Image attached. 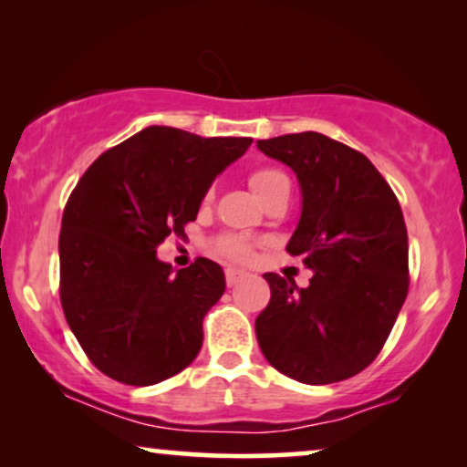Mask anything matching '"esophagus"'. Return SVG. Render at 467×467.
<instances>
[{
    "instance_id": "34e87169",
    "label": "esophagus",
    "mask_w": 467,
    "mask_h": 467,
    "mask_svg": "<svg viewBox=\"0 0 467 467\" xmlns=\"http://www.w3.org/2000/svg\"><path fill=\"white\" fill-rule=\"evenodd\" d=\"M242 278H246V274H244V272H240V270H235V267H227V270H225V280H227V286H234V285H238Z\"/></svg>"
}]
</instances>
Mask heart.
Returning a JSON list of instances; mask_svg holds the SVG:
<instances>
[{
    "label": "heart",
    "mask_w": 467,
    "mask_h": 467,
    "mask_svg": "<svg viewBox=\"0 0 467 467\" xmlns=\"http://www.w3.org/2000/svg\"><path fill=\"white\" fill-rule=\"evenodd\" d=\"M248 184H251L253 193L259 197L261 202H267L270 197L283 193V191H291L289 176L276 168H259L248 176ZM206 200H213V191H208ZM216 251L225 254L229 259L235 261H248L253 257V242L242 235H223L216 242Z\"/></svg>",
    "instance_id": "obj_1"
}]
</instances>
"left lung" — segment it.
Wrapping results in <instances>:
<instances>
[{
	"instance_id": "8db88e82",
	"label": "left lung",
	"mask_w": 467,
	"mask_h": 467,
	"mask_svg": "<svg viewBox=\"0 0 467 467\" xmlns=\"http://www.w3.org/2000/svg\"><path fill=\"white\" fill-rule=\"evenodd\" d=\"M257 149L296 171L302 216L286 251L315 272L306 289L264 274L272 297L254 321L259 348L293 380H347L376 359L408 296L400 202L366 155L323 133L259 140Z\"/></svg>"
}]
</instances>
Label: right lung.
<instances>
[{
  "instance_id": "obj_1",
  "label": "right lung",
  "mask_w": 467,
  "mask_h": 467,
  "mask_svg": "<svg viewBox=\"0 0 467 467\" xmlns=\"http://www.w3.org/2000/svg\"><path fill=\"white\" fill-rule=\"evenodd\" d=\"M251 144L152 125L99 155L76 184L59 234L61 306L106 376L149 387L200 353L225 274L206 257L174 272L157 246L184 234L214 178Z\"/></svg>"
}]
</instances>
